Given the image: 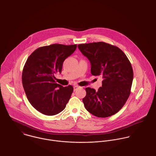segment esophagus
I'll list each match as a JSON object with an SVG mask.
<instances>
[{"label":"esophagus","instance_id":"obj_1","mask_svg":"<svg viewBox=\"0 0 156 156\" xmlns=\"http://www.w3.org/2000/svg\"><path fill=\"white\" fill-rule=\"evenodd\" d=\"M73 88H74V91H75V90H76L77 89L79 88V87H78V86H74V87H73Z\"/></svg>","mask_w":156,"mask_h":156}]
</instances>
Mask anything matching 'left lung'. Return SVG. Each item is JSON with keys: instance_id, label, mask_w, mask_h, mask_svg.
Returning <instances> with one entry per match:
<instances>
[{"instance_id": "8db88e82", "label": "left lung", "mask_w": 156, "mask_h": 156, "mask_svg": "<svg viewBox=\"0 0 156 156\" xmlns=\"http://www.w3.org/2000/svg\"><path fill=\"white\" fill-rule=\"evenodd\" d=\"M90 62L92 75L101 76L102 87L96 91L87 88L83 102L86 109L99 118L112 116L126 103L133 79L131 63L118 47L104 42L78 45Z\"/></svg>"}]
</instances>
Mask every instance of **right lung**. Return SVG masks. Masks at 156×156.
I'll list each match as a JSON object with an SVG mask.
<instances>
[{"instance_id": "add662e5", "label": "right lung", "mask_w": 156, "mask_h": 156, "mask_svg": "<svg viewBox=\"0 0 156 156\" xmlns=\"http://www.w3.org/2000/svg\"><path fill=\"white\" fill-rule=\"evenodd\" d=\"M76 47L77 44L43 46L27 58L23 69V87L31 105L43 114L55 115L66 108L73 87L56 83L54 75L61 73L64 61Z\"/></svg>"}]
</instances>
